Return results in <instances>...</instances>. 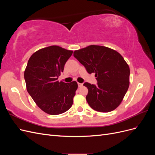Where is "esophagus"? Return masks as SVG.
Returning a JSON list of instances; mask_svg holds the SVG:
<instances>
[{"instance_id": "34e87169", "label": "esophagus", "mask_w": 155, "mask_h": 155, "mask_svg": "<svg viewBox=\"0 0 155 155\" xmlns=\"http://www.w3.org/2000/svg\"><path fill=\"white\" fill-rule=\"evenodd\" d=\"M78 87H81L83 86V83H78Z\"/></svg>"}]
</instances>
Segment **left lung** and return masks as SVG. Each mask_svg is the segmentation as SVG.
Wrapping results in <instances>:
<instances>
[{
    "label": "left lung",
    "mask_w": 155,
    "mask_h": 155,
    "mask_svg": "<svg viewBox=\"0 0 155 155\" xmlns=\"http://www.w3.org/2000/svg\"><path fill=\"white\" fill-rule=\"evenodd\" d=\"M74 56L88 74L95 73L97 85L83 84L88 88V105L98 112L114 110L129 86L130 70L122 56L111 48L97 45L76 50Z\"/></svg>",
    "instance_id": "1"
}]
</instances>
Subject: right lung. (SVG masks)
Instances as JSON below:
<instances>
[{
	"instance_id": "add662e5",
	"label": "right lung",
	"mask_w": 155,
	"mask_h": 155,
	"mask_svg": "<svg viewBox=\"0 0 155 155\" xmlns=\"http://www.w3.org/2000/svg\"><path fill=\"white\" fill-rule=\"evenodd\" d=\"M72 52L51 46L35 51L28 60L25 71L27 91L46 113L62 114L72 105L77 82L66 83L58 80Z\"/></svg>"
}]
</instances>
